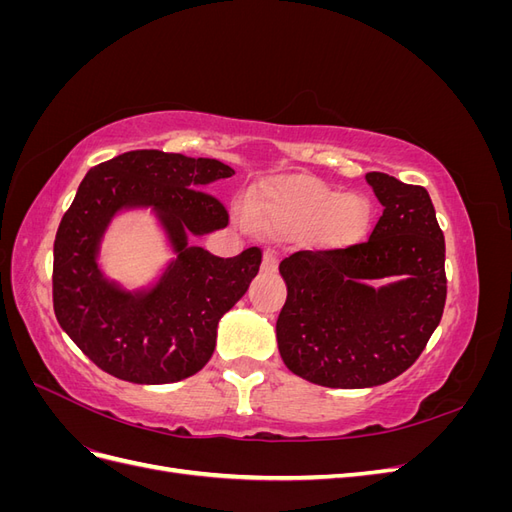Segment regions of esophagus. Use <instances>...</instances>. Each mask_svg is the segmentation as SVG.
Segmentation results:
<instances>
[{
  "mask_svg": "<svg viewBox=\"0 0 512 512\" xmlns=\"http://www.w3.org/2000/svg\"><path fill=\"white\" fill-rule=\"evenodd\" d=\"M277 265H280V260H277V254L273 250H267L265 258H262V271H265V273H275Z\"/></svg>",
  "mask_w": 512,
  "mask_h": 512,
  "instance_id": "34e87169",
  "label": "esophagus"
}]
</instances>
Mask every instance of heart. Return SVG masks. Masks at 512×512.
I'll return each mask as SVG.
<instances>
[{"label":"heart","instance_id":"heart-1","mask_svg":"<svg viewBox=\"0 0 512 512\" xmlns=\"http://www.w3.org/2000/svg\"><path fill=\"white\" fill-rule=\"evenodd\" d=\"M252 218L280 235L314 230L324 247H346L363 237L369 207L359 194H342L314 177H280L254 194Z\"/></svg>","mask_w":512,"mask_h":512}]
</instances>
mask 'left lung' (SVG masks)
I'll list each match as a JSON object with an SVG mask.
<instances>
[{
    "mask_svg": "<svg viewBox=\"0 0 512 512\" xmlns=\"http://www.w3.org/2000/svg\"><path fill=\"white\" fill-rule=\"evenodd\" d=\"M365 179L384 207L369 239L280 265L288 297L277 348L292 374L329 389H371L404 374L446 301L444 235L427 190L384 173Z\"/></svg>",
    "mask_w": 512,
    "mask_h": 512,
    "instance_id": "1",
    "label": "left lung"
}]
</instances>
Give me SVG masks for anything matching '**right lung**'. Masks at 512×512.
Masks as SVG:
<instances>
[{"label": "right lung", "instance_id": "1", "mask_svg": "<svg viewBox=\"0 0 512 512\" xmlns=\"http://www.w3.org/2000/svg\"><path fill=\"white\" fill-rule=\"evenodd\" d=\"M235 175L228 164L138 149L94 166L61 218L53 247V309L102 371L134 384L194 376L215 350L218 324L260 269L258 247L220 258L192 245L228 226V211L207 185ZM149 208L176 258L156 283L128 291L108 281L97 258L119 212Z\"/></svg>", "mask_w": 512, "mask_h": 512}]
</instances>
